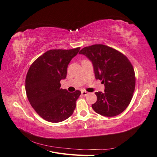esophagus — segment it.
I'll return each mask as SVG.
<instances>
[{"instance_id":"1","label":"esophagus","mask_w":157,"mask_h":157,"mask_svg":"<svg viewBox=\"0 0 157 157\" xmlns=\"http://www.w3.org/2000/svg\"><path fill=\"white\" fill-rule=\"evenodd\" d=\"M81 94H82V95L83 96H87V95L88 94V92H86V91H85V90H82Z\"/></svg>"}]
</instances>
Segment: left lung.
I'll list each match as a JSON object with an SVG mask.
<instances>
[{
    "label": "left lung",
    "instance_id": "left-lung-1",
    "mask_svg": "<svg viewBox=\"0 0 157 157\" xmlns=\"http://www.w3.org/2000/svg\"><path fill=\"white\" fill-rule=\"evenodd\" d=\"M79 54L92 61L96 78L105 85V92L95 93L97 101L92 109L105 117L118 115L130 104L135 90L136 77L131 62L119 51L103 44L84 47Z\"/></svg>",
    "mask_w": 157,
    "mask_h": 157
}]
</instances>
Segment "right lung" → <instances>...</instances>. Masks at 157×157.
Segmentation results:
<instances>
[{"label":"right lung","mask_w":157,"mask_h":157,"mask_svg":"<svg viewBox=\"0 0 157 157\" xmlns=\"http://www.w3.org/2000/svg\"><path fill=\"white\" fill-rule=\"evenodd\" d=\"M80 47L71 50H50L33 62L27 73L25 90L31 105L40 117L50 122H59L72 115L79 90L70 93L61 88L67 66Z\"/></svg>","instance_id":"obj_1"}]
</instances>
